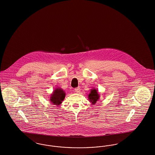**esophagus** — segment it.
<instances>
[{"label":"esophagus","mask_w":155,"mask_h":155,"mask_svg":"<svg viewBox=\"0 0 155 155\" xmlns=\"http://www.w3.org/2000/svg\"><path fill=\"white\" fill-rule=\"evenodd\" d=\"M75 92H76L77 93H79L80 92V91H81V89H80V87H77V88H75Z\"/></svg>","instance_id":"1"}]
</instances>
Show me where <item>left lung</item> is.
Returning <instances> with one entry per match:
<instances>
[{"label": "left lung", "instance_id": "8db88e82", "mask_svg": "<svg viewBox=\"0 0 155 155\" xmlns=\"http://www.w3.org/2000/svg\"><path fill=\"white\" fill-rule=\"evenodd\" d=\"M100 95L97 92V90L95 89H91L90 93L89 94L88 98L90 102H91L92 104H94L96 103V102L99 99Z\"/></svg>", "mask_w": 155, "mask_h": 155}]
</instances>
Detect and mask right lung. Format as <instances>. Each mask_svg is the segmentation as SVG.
Returning <instances> with one entry per match:
<instances>
[{
  "label": "right lung",
  "instance_id": "1",
  "mask_svg": "<svg viewBox=\"0 0 155 155\" xmlns=\"http://www.w3.org/2000/svg\"><path fill=\"white\" fill-rule=\"evenodd\" d=\"M65 96V92L61 88H57L53 92V94H51L49 100L53 104L59 106L64 99Z\"/></svg>",
  "mask_w": 155,
  "mask_h": 155
}]
</instances>
